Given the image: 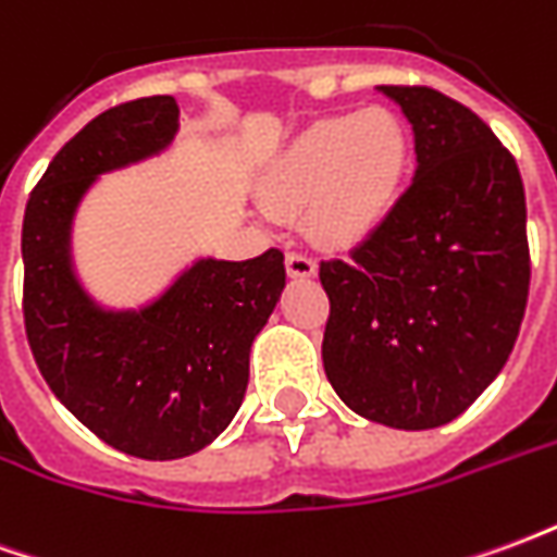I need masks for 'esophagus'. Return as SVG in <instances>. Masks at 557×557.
<instances>
[{
	"label": "esophagus",
	"mask_w": 557,
	"mask_h": 557,
	"mask_svg": "<svg viewBox=\"0 0 557 557\" xmlns=\"http://www.w3.org/2000/svg\"><path fill=\"white\" fill-rule=\"evenodd\" d=\"M286 271H289V277L295 280H307L315 277V262L301 250H289L286 253Z\"/></svg>",
	"instance_id": "obj_1"
}]
</instances>
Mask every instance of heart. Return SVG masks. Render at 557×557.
<instances>
[{
  "label": "heart",
  "instance_id": "b5f03b06",
  "mask_svg": "<svg viewBox=\"0 0 557 557\" xmlns=\"http://www.w3.org/2000/svg\"><path fill=\"white\" fill-rule=\"evenodd\" d=\"M409 125L387 107L319 119L292 137L259 182L277 214L307 211V226L331 247H351L382 230L411 170Z\"/></svg>",
  "mask_w": 557,
  "mask_h": 557
}]
</instances>
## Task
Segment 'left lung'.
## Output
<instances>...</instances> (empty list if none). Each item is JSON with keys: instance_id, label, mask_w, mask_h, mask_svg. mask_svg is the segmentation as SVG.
Listing matches in <instances>:
<instances>
[{"instance_id": "left-lung-1", "label": "left lung", "mask_w": 557, "mask_h": 557, "mask_svg": "<svg viewBox=\"0 0 557 557\" xmlns=\"http://www.w3.org/2000/svg\"><path fill=\"white\" fill-rule=\"evenodd\" d=\"M414 131L418 170L349 259L319 265L322 361L355 414L394 430L459 418L495 382L525 315V187L490 125L426 86H379Z\"/></svg>"}]
</instances>
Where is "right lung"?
Listing matches in <instances>:
<instances>
[{
    "label": "right lung",
    "instance_id": "obj_1",
    "mask_svg": "<svg viewBox=\"0 0 557 557\" xmlns=\"http://www.w3.org/2000/svg\"><path fill=\"white\" fill-rule=\"evenodd\" d=\"M178 103L154 95L107 110L67 139L23 218V315L38 370L101 442L139 459H182L242 409L250 346L286 286L280 250L199 256L139 307H107L74 262V220L101 175L172 146Z\"/></svg>",
    "mask_w": 557,
    "mask_h": 557
}]
</instances>
